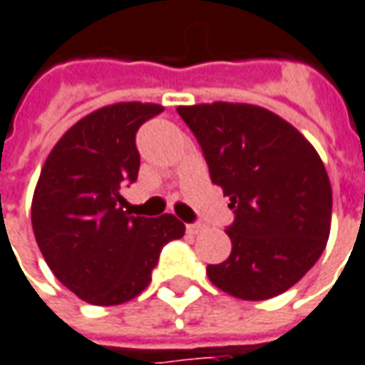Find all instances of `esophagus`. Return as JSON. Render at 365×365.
Masks as SVG:
<instances>
[{"mask_svg": "<svg viewBox=\"0 0 365 365\" xmlns=\"http://www.w3.org/2000/svg\"><path fill=\"white\" fill-rule=\"evenodd\" d=\"M203 229H205V227L201 225V223H187V225H185V231H187L190 235H197Z\"/></svg>", "mask_w": 365, "mask_h": 365, "instance_id": "obj_1", "label": "esophagus"}]
</instances>
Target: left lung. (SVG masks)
Here are the masks:
<instances>
[{
	"label": "left lung",
	"instance_id": "8db88e82",
	"mask_svg": "<svg viewBox=\"0 0 365 365\" xmlns=\"http://www.w3.org/2000/svg\"><path fill=\"white\" fill-rule=\"evenodd\" d=\"M200 142L211 182L229 197L231 255L209 280L243 300L297 284L330 235L332 187L314 146L274 112L239 103L178 106Z\"/></svg>",
	"mask_w": 365,
	"mask_h": 365
}]
</instances>
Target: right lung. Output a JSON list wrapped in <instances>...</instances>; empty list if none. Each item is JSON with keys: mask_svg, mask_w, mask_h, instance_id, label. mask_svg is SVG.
Returning <instances> with one entry per match:
<instances>
[{"mask_svg": "<svg viewBox=\"0 0 365 365\" xmlns=\"http://www.w3.org/2000/svg\"><path fill=\"white\" fill-rule=\"evenodd\" d=\"M164 106L118 103L81 118L63 134L41 170L31 223L41 253L71 292L96 307L138 297L152 280L160 251L185 225L170 213L124 211L122 190L136 182V132Z\"/></svg>", "mask_w": 365, "mask_h": 365, "instance_id": "add662e5", "label": "right lung"}]
</instances>
